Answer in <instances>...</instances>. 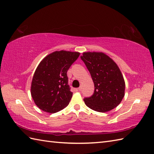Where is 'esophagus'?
<instances>
[{
    "mask_svg": "<svg viewBox=\"0 0 154 154\" xmlns=\"http://www.w3.org/2000/svg\"><path fill=\"white\" fill-rule=\"evenodd\" d=\"M81 89H82V87H79V88H78V90L79 91H81Z\"/></svg>",
    "mask_w": 154,
    "mask_h": 154,
    "instance_id": "34e87169",
    "label": "esophagus"
}]
</instances>
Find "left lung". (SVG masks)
Instances as JSON below:
<instances>
[{"label":"left lung","mask_w":154,"mask_h":154,"mask_svg":"<svg viewBox=\"0 0 154 154\" xmlns=\"http://www.w3.org/2000/svg\"><path fill=\"white\" fill-rule=\"evenodd\" d=\"M81 59L94 85V93L83 99L91 109L106 112L116 108L124 97L125 82L119 66L103 52H84Z\"/></svg>","instance_id":"left-lung-1"}]
</instances>
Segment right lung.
<instances>
[{
    "instance_id": "obj_1",
    "label": "right lung",
    "mask_w": 154,
    "mask_h": 154,
    "mask_svg": "<svg viewBox=\"0 0 154 154\" xmlns=\"http://www.w3.org/2000/svg\"><path fill=\"white\" fill-rule=\"evenodd\" d=\"M79 55L76 51H56L42 60L31 85V95L39 109L55 113L68 105L73 93L68 85L67 72Z\"/></svg>"
}]
</instances>
